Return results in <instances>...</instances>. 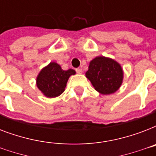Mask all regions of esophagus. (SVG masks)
<instances>
[{"label":"esophagus","mask_w":156,"mask_h":156,"mask_svg":"<svg viewBox=\"0 0 156 156\" xmlns=\"http://www.w3.org/2000/svg\"><path fill=\"white\" fill-rule=\"evenodd\" d=\"M76 72H77L78 73H79V74H81V73H83V69L80 68L76 69Z\"/></svg>","instance_id":"esophagus-1"}]
</instances>
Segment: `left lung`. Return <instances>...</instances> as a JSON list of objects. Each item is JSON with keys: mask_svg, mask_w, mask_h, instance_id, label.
Masks as SVG:
<instances>
[{"mask_svg": "<svg viewBox=\"0 0 156 156\" xmlns=\"http://www.w3.org/2000/svg\"><path fill=\"white\" fill-rule=\"evenodd\" d=\"M123 69L113 59L97 56L90 62L86 77L98 92L110 95L116 92L123 81Z\"/></svg>", "mask_w": 156, "mask_h": 156, "instance_id": "left-lung-1", "label": "left lung"}]
</instances>
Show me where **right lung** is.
I'll use <instances>...</instances> for the list:
<instances>
[{
    "instance_id": "1",
    "label": "right lung",
    "mask_w": 156,
    "mask_h": 156,
    "mask_svg": "<svg viewBox=\"0 0 156 156\" xmlns=\"http://www.w3.org/2000/svg\"><path fill=\"white\" fill-rule=\"evenodd\" d=\"M75 73L72 69L63 70L60 65L51 62L39 73L36 78V85L46 97H57L64 92L69 78Z\"/></svg>"
}]
</instances>
